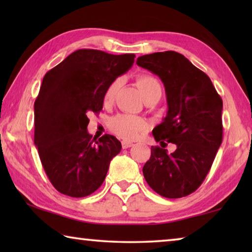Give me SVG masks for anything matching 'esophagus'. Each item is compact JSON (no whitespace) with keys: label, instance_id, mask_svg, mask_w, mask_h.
Masks as SVG:
<instances>
[{"label":"esophagus","instance_id":"esophagus-1","mask_svg":"<svg viewBox=\"0 0 252 252\" xmlns=\"http://www.w3.org/2000/svg\"><path fill=\"white\" fill-rule=\"evenodd\" d=\"M133 146V143L129 142V141H122V148L123 149H127V148H131Z\"/></svg>","mask_w":252,"mask_h":252}]
</instances>
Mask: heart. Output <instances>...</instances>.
Returning a JSON list of instances; mask_svg holds the SVG:
<instances>
[{
	"label": "heart",
	"mask_w": 252,
	"mask_h": 252,
	"mask_svg": "<svg viewBox=\"0 0 252 252\" xmlns=\"http://www.w3.org/2000/svg\"><path fill=\"white\" fill-rule=\"evenodd\" d=\"M120 85L121 81L117 79L106 88L103 95V103L105 105L113 103ZM136 85H138L146 102H150L158 99V97H161V84L155 76L150 74H140L136 76ZM110 127L114 134L122 139L135 140L140 134L147 131L148 123L142 118L127 116V114H119L111 120Z\"/></svg>",
	"instance_id": "b5f03b06"
}]
</instances>
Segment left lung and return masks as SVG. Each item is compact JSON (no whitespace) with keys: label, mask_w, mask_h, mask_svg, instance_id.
Returning <instances> with one entry per match:
<instances>
[{"label":"left lung","mask_w":252,"mask_h":252,"mask_svg":"<svg viewBox=\"0 0 252 252\" xmlns=\"http://www.w3.org/2000/svg\"><path fill=\"white\" fill-rule=\"evenodd\" d=\"M136 64L164 84L168 113L152 131L156 141L177 146L170 155L152 147L144 179L162 197H186L201 186L222 142V100L210 78L174 51L142 55Z\"/></svg>","instance_id":"obj_1"}]
</instances>
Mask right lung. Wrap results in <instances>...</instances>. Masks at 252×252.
I'll return each mask as SVG.
<instances>
[{"label":"right lung","instance_id":"obj_1","mask_svg":"<svg viewBox=\"0 0 252 252\" xmlns=\"http://www.w3.org/2000/svg\"><path fill=\"white\" fill-rule=\"evenodd\" d=\"M134 58L81 49L44 75L34 102V144L59 192L82 198L103 183L121 142L110 134L92 140L88 114L100 112L106 88L133 65Z\"/></svg>","mask_w":252,"mask_h":252}]
</instances>
